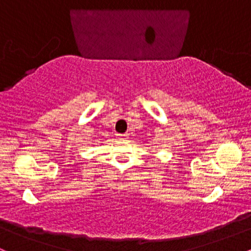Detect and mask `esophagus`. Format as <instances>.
<instances>
[{"label":"esophagus","mask_w":251,"mask_h":251,"mask_svg":"<svg viewBox=\"0 0 251 251\" xmlns=\"http://www.w3.org/2000/svg\"><path fill=\"white\" fill-rule=\"evenodd\" d=\"M128 138V134H117V139L122 140V139H126Z\"/></svg>","instance_id":"obj_1"}]
</instances>
